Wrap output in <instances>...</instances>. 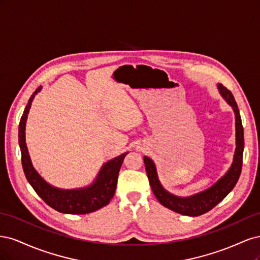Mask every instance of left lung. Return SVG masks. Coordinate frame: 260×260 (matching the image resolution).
<instances>
[{"label":"left lung","instance_id":"8db88e82","mask_svg":"<svg viewBox=\"0 0 260 260\" xmlns=\"http://www.w3.org/2000/svg\"><path fill=\"white\" fill-rule=\"evenodd\" d=\"M218 89L223 99L233 108L235 113V130H237V148H235L234 159L231 168L226 172L225 176H223L215 185H212L206 191L191 196V198H178V196L172 195L166 190H164L159 183L158 178H157L154 162L148 157H144L147 178L156 199L158 200L162 206L181 215L196 217L205 214V212L214 208L217 204L221 202L232 191L241 175L244 151V132L240 112L231 91L228 90L221 83L218 84Z\"/></svg>","mask_w":260,"mask_h":260}]
</instances>
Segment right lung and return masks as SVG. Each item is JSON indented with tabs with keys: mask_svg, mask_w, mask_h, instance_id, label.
Here are the masks:
<instances>
[{
	"mask_svg": "<svg viewBox=\"0 0 260 260\" xmlns=\"http://www.w3.org/2000/svg\"><path fill=\"white\" fill-rule=\"evenodd\" d=\"M39 91H40V86H39L29 99L28 104L20 118L18 128L21 164L28 182L34 187L36 193L50 207L59 212H64V214L83 215L106 206L111 202L115 194L118 174H119L123 158L127 155V153L107 161L102 167L95 182L89 187L80 188V190H59V188L53 187L49 183H46L39 176L38 172L35 170L32 164H31L25 139L27 115L29 113L31 102H32L35 95Z\"/></svg>",
	"mask_w": 260,
	"mask_h": 260,
	"instance_id": "add662e5",
	"label": "right lung"
}]
</instances>
